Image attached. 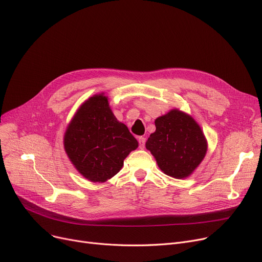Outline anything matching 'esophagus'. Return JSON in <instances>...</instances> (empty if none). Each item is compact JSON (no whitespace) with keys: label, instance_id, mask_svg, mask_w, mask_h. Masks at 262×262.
<instances>
[{"label":"esophagus","instance_id":"1","mask_svg":"<svg viewBox=\"0 0 262 262\" xmlns=\"http://www.w3.org/2000/svg\"><path fill=\"white\" fill-rule=\"evenodd\" d=\"M138 142H139V147L143 148L144 145H145V138H144V137H139Z\"/></svg>","mask_w":262,"mask_h":262}]
</instances>
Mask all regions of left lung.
<instances>
[{
  "label": "left lung",
  "mask_w": 262,
  "mask_h": 262,
  "mask_svg": "<svg viewBox=\"0 0 262 262\" xmlns=\"http://www.w3.org/2000/svg\"><path fill=\"white\" fill-rule=\"evenodd\" d=\"M155 133L145 146L158 167L175 178L189 176L204 159L207 142L199 124L177 109L155 120Z\"/></svg>",
  "instance_id": "1"
}]
</instances>
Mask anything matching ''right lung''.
I'll list each match as a JSON object with an SVG mask.
<instances>
[{
	"instance_id": "right-lung-1",
	"label": "right lung",
	"mask_w": 262,
	"mask_h": 262,
	"mask_svg": "<svg viewBox=\"0 0 262 262\" xmlns=\"http://www.w3.org/2000/svg\"><path fill=\"white\" fill-rule=\"evenodd\" d=\"M64 149L78 172L94 183L115 176L138 141L119 122L103 94L80 106L67 128Z\"/></svg>"
}]
</instances>
